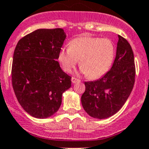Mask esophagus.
<instances>
[{"label": "esophagus", "mask_w": 149, "mask_h": 149, "mask_svg": "<svg viewBox=\"0 0 149 149\" xmlns=\"http://www.w3.org/2000/svg\"><path fill=\"white\" fill-rule=\"evenodd\" d=\"M71 81H72V82L73 83V84H75V83H77V82H80V79L75 78V77H72V79H71Z\"/></svg>", "instance_id": "34e87169"}]
</instances>
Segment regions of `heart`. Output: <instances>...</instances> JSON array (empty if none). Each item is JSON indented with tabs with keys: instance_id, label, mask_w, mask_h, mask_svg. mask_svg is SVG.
<instances>
[{
	"instance_id": "obj_1",
	"label": "heart",
	"mask_w": 149,
	"mask_h": 149,
	"mask_svg": "<svg viewBox=\"0 0 149 149\" xmlns=\"http://www.w3.org/2000/svg\"><path fill=\"white\" fill-rule=\"evenodd\" d=\"M114 56L115 45L110 38L87 36L72 40L70 47L60 51L58 60L66 72H70L79 60L81 72L95 79L109 70Z\"/></svg>"
}]
</instances>
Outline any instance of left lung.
Returning a JSON list of instances; mask_svg holds the SVG:
<instances>
[{"mask_svg":"<svg viewBox=\"0 0 149 149\" xmlns=\"http://www.w3.org/2000/svg\"><path fill=\"white\" fill-rule=\"evenodd\" d=\"M113 66L104 77L85 82L81 102L86 112L96 119H106L119 111L132 92L135 82L134 55L130 45L118 36Z\"/></svg>","mask_w":149,"mask_h":149,"instance_id":"obj_1","label":"left lung"}]
</instances>
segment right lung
Returning a JSON list of instances; mask_svg holds the SVG:
<instances>
[{"instance_id": "right-lung-1", "label": "right lung", "mask_w": 149, "mask_h": 149, "mask_svg": "<svg viewBox=\"0 0 149 149\" xmlns=\"http://www.w3.org/2000/svg\"><path fill=\"white\" fill-rule=\"evenodd\" d=\"M67 36L62 29H40L21 38L13 54L12 85L22 107L40 119L55 113L71 77L60 67L58 54Z\"/></svg>"}]
</instances>
